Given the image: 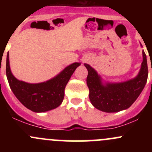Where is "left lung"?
Here are the masks:
<instances>
[{
	"instance_id": "1",
	"label": "left lung",
	"mask_w": 152,
	"mask_h": 152,
	"mask_svg": "<svg viewBox=\"0 0 152 152\" xmlns=\"http://www.w3.org/2000/svg\"><path fill=\"white\" fill-rule=\"evenodd\" d=\"M141 68L134 79L121 83H107L103 85L96 70L87 64L88 75L87 85L90 90L89 98L96 109L106 113H115L126 110L138 98L148 79L146 55L142 50Z\"/></svg>"
}]
</instances>
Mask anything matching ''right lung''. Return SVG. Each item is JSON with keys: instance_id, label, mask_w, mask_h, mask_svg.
Segmentation results:
<instances>
[{"instance_id": "1", "label": "right lung", "mask_w": 152, "mask_h": 152, "mask_svg": "<svg viewBox=\"0 0 152 152\" xmlns=\"http://www.w3.org/2000/svg\"><path fill=\"white\" fill-rule=\"evenodd\" d=\"M75 62L65 67L59 75L45 82L29 84L19 81L12 75L7 53L6 73L10 88L17 99L26 108L35 113H43L56 108L62 104L65 96V86L76 67Z\"/></svg>"}]
</instances>
